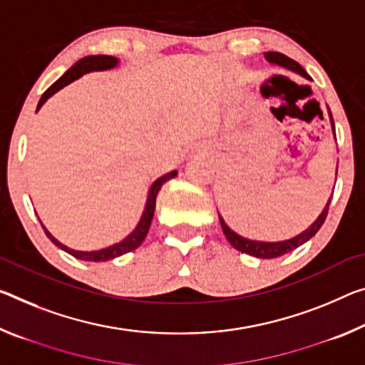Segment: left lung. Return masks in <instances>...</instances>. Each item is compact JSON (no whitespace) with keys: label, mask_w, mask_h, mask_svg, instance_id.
<instances>
[{"label":"left lung","mask_w":365,"mask_h":365,"mask_svg":"<svg viewBox=\"0 0 365 365\" xmlns=\"http://www.w3.org/2000/svg\"><path fill=\"white\" fill-rule=\"evenodd\" d=\"M264 58L268 60L269 63H274V65H279V66H284L287 69H291V71H296L299 73L300 76L310 79V76L307 74V71L299 65L297 61H294L292 58H289L282 53H277V51H266ZM331 117V115H329ZM331 126L334 130V123H333V118H331ZM329 201L331 198L328 200V203L325 206V210L322 211L320 216H318L317 221L310 225L307 230H304L302 234H299L297 237H294V239H289L284 242H257V240H248L245 237H240L239 234H235L232 229L229 227L227 224L224 222V219L219 216V221H221V227L224 230V235L225 239L229 240V244L232 245L237 250L242 252V253H248V255L252 257H257V258H277L281 255H284V253H289L292 250H296L297 247H300L305 242L310 240L312 237H314L320 227L325 222V219L328 216V206H329Z\"/></svg>","instance_id":"8db88e82"}]
</instances>
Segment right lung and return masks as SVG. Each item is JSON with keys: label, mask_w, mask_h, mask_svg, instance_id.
<instances>
[{"label": "right lung", "mask_w": 365, "mask_h": 365, "mask_svg": "<svg viewBox=\"0 0 365 365\" xmlns=\"http://www.w3.org/2000/svg\"><path fill=\"white\" fill-rule=\"evenodd\" d=\"M118 65V60L115 56H108V55H91V56H86V58H81L79 61L74 63V65L68 69V71L63 74V76L50 86V88L43 92L42 99L38 101V106L37 110L43 106L45 102H47L48 97H51L55 94V92L60 91L61 88H65L69 83H73L74 79H78L83 76L86 73H91V71H103V69H110L113 66ZM177 175V172L173 170L170 173H165L164 177L158 178L153 183L151 190H149V195H148V201H146V207H144V212L141 216V221L138 222L136 229L133 230V232L123 239L118 244H115L112 247H107V248H102V250H96V252H79V250H73V248H68L66 245H63L61 242H58L53 235H51L47 229H45V225L42 224V227L45 230V234H47L48 239L53 242L56 247H60L61 250H65L69 255H73L74 258L78 259H84V262H108V259H113L120 255H125V253H128L131 250H135V248L140 247L143 244V240L146 239L148 235V230L151 227V222H153V216H154V210H155V198H158V193L162 185H164L167 180H170Z\"/></svg>", "instance_id": "add662e5"}]
</instances>
